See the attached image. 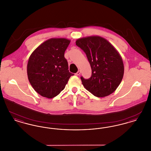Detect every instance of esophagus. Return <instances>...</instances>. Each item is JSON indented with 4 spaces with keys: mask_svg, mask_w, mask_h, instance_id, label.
<instances>
[{
    "mask_svg": "<svg viewBox=\"0 0 151 151\" xmlns=\"http://www.w3.org/2000/svg\"><path fill=\"white\" fill-rule=\"evenodd\" d=\"M80 73H81V71H78V72L75 73V75H76V76H79V75H80Z\"/></svg>",
    "mask_w": 151,
    "mask_h": 151,
    "instance_id": "1",
    "label": "esophagus"
}]
</instances>
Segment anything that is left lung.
Listing matches in <instances>:
<instances>
[{"instance_id": "obj_1", "label": "left lung", "mask_w": 151, "mask_h": 151, "mask_svg": "<svg viewBox=\"0 0 151 151\" xmlns=\"http://www.w3.org/2000/svg\"><path fill=\"white\" fill-rule=\"evenodd\" d=\"M76 44L86 53L92 69L90 78L80 77L85 88L97 97L113 93L124 73L122 58L118 51L106 40L99 36L80 38Z\"/></svg>"}]
</instances>
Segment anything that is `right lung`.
<instances>
[{
    "mask_svg": "<svg viewBox=\"0 0 151 151\" xmlns=\"http://www.w3.org/2000/svg\"><path fill=\"white\" fill-rule=\"evenodd\" d=\"M70 41L51 38L40 45L29 58L27 73L32 87L41 96L52 99L65 89L70 78L65 52Z\"/></svg>",
    "mask_w": 151,
    "mask_h": 151,
    "instance_id": "right-lung-1",
    "label": "right lung"
}]
</instances>
